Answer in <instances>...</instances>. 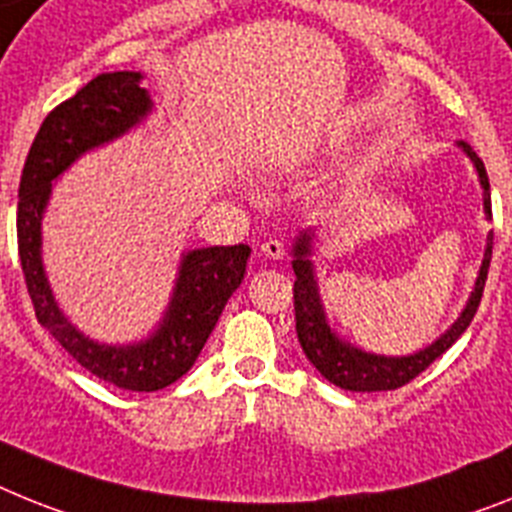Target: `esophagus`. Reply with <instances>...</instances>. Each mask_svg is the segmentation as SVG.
<instances>
[{
    "instance_id": "obj_1",
    "label": "esophagus",
    "mask_w": 512,
    "mask_h": 512,
    "mask_svg": "<svg viewBox=\"0 0 512 512\" xmlns=\"http://www.w3.org/2000/svg\"><path fill=\"white\" fill-rule=\"evenodd\" d=\"M260 252H263L265 257H270V260H283L286 247H283V242H278V239H265V242L260 244Z\"/></svg>"
}]
</instances>
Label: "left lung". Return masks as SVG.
<instances>
[{
  "label": "left lung",
  "instance_id": "left-lung-1",
  "mask_svg": "<svg viewBox=\"0 0 512 512\" xmlns=\"http://www.w3.org/2000/svg\"><path fill=\"white\" fill-rule=\"evenodd\" d=\"M463 150L468 153V158L474 161L476 171H479V182L484 187V210L487 216L492 218V203H489V176L484 169V161L474 153V148L461 140ZM309 234H302L296 239L294 247V312H296V336L302 343L307 359L317 367L325 380H330L333 385L343 390H356V393H375V390H395L403 388L406 382L414 380L416 375H422L429 364L440 359L445 351L453 346L458 338H461L463 330L471 325L474 320L479 302H482L484 283H487L489 273V260H492V234L487 236V252H484V263L479 270V278H476V286L471 291V299H468L466 309L461 312V317L455 320L453 328L445 333V336L437 338L429 349L419 351V354L411 356H377L367 354V351H359L349 343H343L341 338H336L330 333L328 322H325V312H322L320 294H317L315 273H312V263H309Z\"/></svg>",
  "mask_w": 512,
  "mask_h": 512
}]
</instances>
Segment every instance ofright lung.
<instances>
[{"label":"right lung","mask_w":512,"mask_h":512,"mask_svg":"<svg viewBox=\"0 0 512 512\" xmlns=\"http://www.w3.org/2000/svg\"><path fill=\"white\" fill-rule=\"evenodd\" d=\"M148 111L150 96L140 88V72L93 77L44 119L25 158L17 192V252L38 322L90 375L135 393L161 390L190 372L229 296L239 289L249 257L247 244L187 252L161 328L135 346L93 343L59 312L41 265V218L51 182L80 153L119 137Z\"/></svg>","instance_id":"right-lung-1"}]
</instances>
